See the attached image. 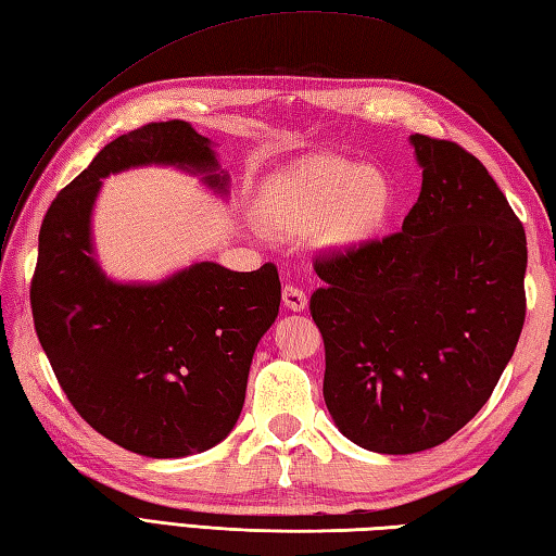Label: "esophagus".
<instances>
[{"instance_id": "1", "label": "esophagus", "mask_w": 556, "mask_h": 556, "mask_svg": "<svg viewBox=\"0 0 556 556\" xmlns=\"http://www.w3.org/2000/svg\"><path fill=\"white\" fill-rule=\"evenodd\" d=\"M281 301H285V308L293 311V313H301L305 311V305H308V296L299 289V287H285V291H281Z\"/></svg>"}]
</instances>
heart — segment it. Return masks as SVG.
<instances>
[{"label": "heart", "instance_id": "1", "mask_svg": "<svg viewBox=\"0 0 556 556\" xmlns=\"http://www.w3.org/2000/svg\"><path fill=\"white\" fill-rule=\"evenodd\" d=\"M260 212L275 231H315L327 248L353 251L384 231L394 212V186L370 164L313 155L263 188Z\"/></svg>", "mask_w": 556, "mask_h": 556}]
</instances>
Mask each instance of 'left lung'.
<instances>
[{
	"label": "left lung",
	"mask_w": 556,
	"mask_h": 556,
	"mask_svg": "<svg viewBox=\"0 0 556 556\" xmlns=\"http://www.w3.org/2000/svg\"><path fill=\"white\" fill-rule=\"evenodd\" d=\"M422 167L404 227L315 257L325 404L351 442L416 454L488 404L526 320V231L476 155L410 136Z\"/></svg>",
	"instance_id": "1"
}]
</instances>
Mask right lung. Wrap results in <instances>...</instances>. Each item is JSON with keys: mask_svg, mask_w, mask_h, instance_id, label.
Listing matches in <instances>:
<instances>
[{"mask_svg": "<svg viewBox=\"0 0 556 556\" xmlns=\"http://www.w3.org/2000/svg\"><path fill=\"white\" fill-rule=\"evenodd\" d=\"M176 164L227 191L210 140L181 122H152L104 146L59 191L42 219L30 308L71 406L92 430L152 458L215 446L241 416L248 370L281 301L279 271L198 263L160 285H114L90 245L104 176Z\"/></svg>", "mask_w": 556, "mask_h": 556, "instance_id": "add662e5", "label": "right lung"}]
</instances>
